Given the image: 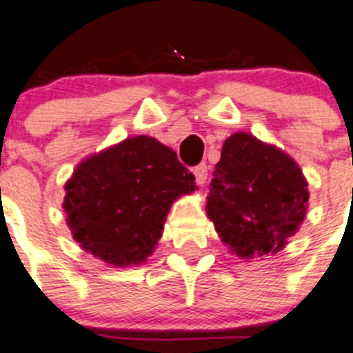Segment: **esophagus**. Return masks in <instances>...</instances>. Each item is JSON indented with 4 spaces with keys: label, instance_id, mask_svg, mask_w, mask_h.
<instances>
[{
    "label": "esophagus",
    "instance_id": "obj_1",
    "mask_svg": "<svg viewBox=\"0 0 353 353\" xmlns=\"http://www.w3.org/2000/svg\"><path fill=\"white\" fill-rule=\"evenodd\" d=\"M194 176H196L197 185H205L206 179H208V167H206V163H201V165H197L194 168Z\"/></svg>",
    "mask_w": 353,
    "mask_h": 353
}]
</instances>
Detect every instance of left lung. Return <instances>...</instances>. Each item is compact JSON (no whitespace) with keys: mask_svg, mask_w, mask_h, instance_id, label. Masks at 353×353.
Listing matches in <instances>:
<instances>
[{"mask_svg":"<svg viewBox=\"0 0 353 353\" xmlns=\"http://www.w3.org/2000/svg\"><path fill=\"white\" fill-rule=\"evenodd\" d=\"M308 197V183L288 154L236 132L223 145L206 216L232 254L252 259L285 248L305 219Z\"/></svg>","mask_w":353,"mask_h":353,"instance_id":"left-lung-1","label":"left lung"}]
</instances>
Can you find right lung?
<instances>
[{
	"label": "right lung",
	"instance_id": "1",
	"mask_svg": "<svg viewBox=\"0 0 353 353\" xmlns=\"http://www.w3.org/2000/svg\"><path fill=\"white\" fill-rule=\"evenodd\" d=\"M196 188L176 152L156 137L134 136L77 165L63 208L83 250L114 266L141 265L163 236L172 203Z\"/></svg>",
	"mask_w": 353,
	"mask_h": 353
}]
</instances>
